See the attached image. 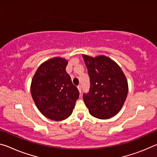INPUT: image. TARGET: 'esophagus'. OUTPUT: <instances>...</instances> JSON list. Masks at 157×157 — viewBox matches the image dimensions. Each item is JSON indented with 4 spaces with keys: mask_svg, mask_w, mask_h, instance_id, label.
<instances>
[{
    "mask_svg": "<svg viewBox=\"0 0 157 157\" xmlns=\"http://www.w3.org/2000/svg\"><path fill=\"white\" fill-rule=\"evenodd\" d=\"M78 90L79 91V93H81V92H82V85H81V84H79V85L78 86Z\"/></svg>",
    "mask_w": 157,
    "mask_h": 157,
    "instance_id": "obj_1",
    "label": "esophagus"
}]
</instances>
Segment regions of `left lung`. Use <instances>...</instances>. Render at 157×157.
<instances>
[{
	"mask_svg": "<svg viewBox=\"0 0 157 157\" xmlns=\"http://www.w3.org/2000/svg\"><path fill=\"white\" fill-rule=\"evenodd\" d=\"M90 78V89L83 100L91 115L101 119L117 114L128 94V82L122 70L105 56L91 57L83 54Z\"/></svg>",
	"mask_w": 157,
	"mask_h": 157,
	"instance_id": "obj_1",
	"label": "left lung"
}]
</instances>
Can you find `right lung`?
I'll use <instances>...</instances> for the list:
<instances>
[{
	"mask_svg": "<svg viewBox=\"0 0 157 157\" xmlns=\"http://www.w3.org/2000/svg\"><path fill=\"white\" fill-rule=\"evenodd\" d=\"M68 61L54 57L38 67L31 84V93L40 112L49 119L64 120L71 116L79 91L66 71Z\"/></svg>",
	"mask_w": 157,
	"mask_h": 157,
	"instance_id": "right-lung-1",
	"label": "right lung"
}]
</instances>
